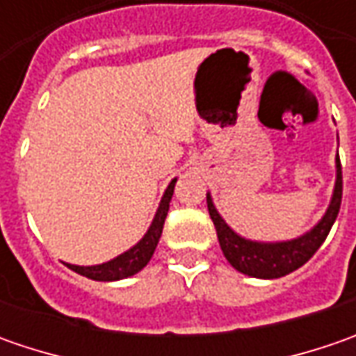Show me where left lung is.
I'll return each instance as SVG.
<instances>
[{
  "label": "left lung",
  "mask_w": 356,
  "mask_h": 356,
  "mask_svg": "<svg viewBox=\"0 0 356 356\" xmlns=\"http://www.w3.org/2000/svg\"><path fill=\"white\" fill-rule=\"evenodd\" d=\"M343 198V172H341V160L337 156V180L333 198L327 208V212L321 218V222L301 238L289 239V241H275V243H264V241H252L238 236L232 227L222 220V216L213 208V202L210 194L208 200V212L212 218L220 248L226 255V259L236 267L239 273H245L250 277L259 280H277L295 269L307 264L315 255V252L321 248L325 238L329 236L331 227L335 224L339 208Z\"/></svg>",
  "instance_id": "obj_1"
}]
</instances>
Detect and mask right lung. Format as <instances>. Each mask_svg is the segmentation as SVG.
I'll return each mask as SVG.
<instances>
[{
	"mask_svg": "<svg viewBox=\"0 0 356 356\" xmlns=\"http://www.w3.org/2000/svg\"><path fill=\"white\" fill-rule=\"evenodd\" d=\"M174 184H176V178L172 180L164 196L160 200V206H158L156 216L152 220V224L148 227V232L144 234V238L132 245L129 252L120 253L118 257L106 261V264H101V266H71L67 264L69 269H73L76 273L89 277V280L95 281H118L124 280V277H130L134 273H138L152 257V253L156 250L158 239L162 236V227H164V220H166V213H168V208H170V200L172 194H174Z\"/></svg>",
	"mask_w": 356,
	"mask_h": 356,
	"instance_id": "right-lung-1",
	"label": "right lung"
}]
</instances>
